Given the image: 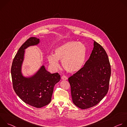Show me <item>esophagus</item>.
<instances>
[{
  "mask_svg": "<svg viewBox=\"0 0 127 127\" xmlns=\"http://www.w3.org/2000/svg\"><path fill=\"white\" fill-rule=\"evenodd\" d=\"M61 79H62V80H67V79H68V78H67V76H65V75H63V76H62V77H61Z\"/></svg>",
  "mask_w": 127,
  "mask_h": 127,
  "instance_id": "1",
  "label": "esophagus"
}]
</instances>
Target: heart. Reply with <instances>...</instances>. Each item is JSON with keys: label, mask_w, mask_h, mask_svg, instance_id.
<instances>
[{"label": "heart", "mask_w": 127, "mask_h": 127, "mask_svg": "<svg viewBox=\"0 0 127 127\" xmlns=\"http://www.w3.org/2000/svg\"><path fill=\"white\" fill-rule=\"evenodd\" d=\"M87 53L85 44L77 41H69L58 46L48 59L54 67L59 66L58 60L62 61L64 68L70 73H75L83 66Z\"/></svg>", "instance_id": "heart-1"}]
</instances>
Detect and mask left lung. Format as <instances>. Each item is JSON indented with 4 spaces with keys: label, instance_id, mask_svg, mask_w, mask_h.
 <instances>
[{
    "label": "left lung",
    "instance_id": "8db88e82",
    "mask_svg": "<svg viewBox=\"0 0 127 127\" xmlns=\"http://www.w3.org/2000/svg\"><path fill=\"white\" fill-rule=\"evenodd\" d=\"M94 49L84 66L68 78L72 101L81 109L98 103L107 94L111 69L107 54L94 41Z\"/></svg>",
    "mask_w": 127,
    "mask_h": 127
}]
</instances>
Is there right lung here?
<instances>
[{"label": "right lung", "instance_id": "obj_1", "mask_svg": "<svg viewBox=\"0 0 127 127\" xmlns=\"http://www.w3.org/2000/svg\"><path fill=\"white\" fill-rule=\"evenodd\" d=\"M39 43L38 38L31 37L28 39L18 50L11 68L15 93L25 103L37 108L44 106L51 102L54 87L61 79L58 73L51 74L44 65L33 75L27 77L23 76L22 67L25 49Z\"/></svg>", "mask_w": 127, "mask_h": 127}]
</instances>
